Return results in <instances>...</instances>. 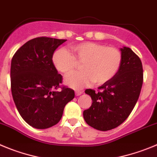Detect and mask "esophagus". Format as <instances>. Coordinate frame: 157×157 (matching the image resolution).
<instances>
[{"instance_id": "34e87169", "label": "esophagus", "mask_w": 157, "mask_h": 157, "mask_svg": "<svg viewBox=\"0 0 157 157\" xmlns=\"http://www.w3.org/2000/svg\"><path fill=\"white\" fill-rule=\"evenodd\" d=\"M83 93H84V91H75V94H76V95L77 96H79V95H80V94H83Z\"/></svg>"}]
</instances>
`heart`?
Wrapping results in <instances>:
<instances>
[{"label":"heart","mask_w":157,"mask_h":157,"mask_svg":"<svg viewBox=\"0 0 157 157\" xmlns=\"http://www.w3.org/2000/svg\"><path fill=\"white\" fill-rule=\"evenodd\" d=\"M73 55L66 49H59L52 57L56 70L67 74L81 63V71L74 72L65 78L69 87L80 89L91 84L97 85L109 81L121 67L122 56L116 48L107 47L94 42H84L71 47Z\"/></svg>","instance_id":"1"}]
</instances>
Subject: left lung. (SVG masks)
Wrapping results in <instances>:
<instances>
[{
  "mask_svg": "<svg viewBox=\"0 0 157 157\" xmlns=\"http://www.w3.org/2000/svg\"><path fill=\"white\" fill-rule=\"evenodd\" d=\"M121 67L109 81L95 92L87 89L86 94L92 99L91 106L83 113L89 126L105 131L121 125L133 110L143 83L141 59L130 48H121Z\"/></svg>",
  "mask_w": 157,
  "mask_h": 157,
  "instance_id": "8db88e82",
  "label": "left lung"
}]
</instances>
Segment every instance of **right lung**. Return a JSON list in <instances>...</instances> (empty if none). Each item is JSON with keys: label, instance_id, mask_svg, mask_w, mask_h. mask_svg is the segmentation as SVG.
Masks as SVG:
<instances>
[{"label": "right lung", "instance_id": "1", "mask_svg": "<svg viewBox=\"0 0 157 157\" xmlns=\"http://www.w3.org/2000/svg\"><path fill=\"white\" fill-rule=\"evenodd\" d=\"M67 40L40 36L24 44L11 63V90L22 119L37 129L54 126L73 99V89L61 87L63 77L52 63L55 51ZM61 87L60 92L56 89Z\"/></svg>", "mask_w": 157, "mask_h": 157}]
</instances>
